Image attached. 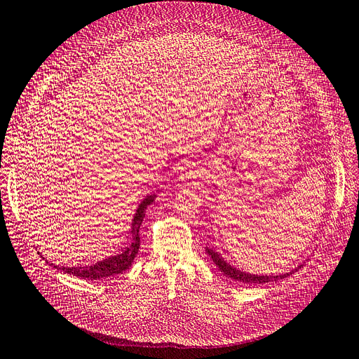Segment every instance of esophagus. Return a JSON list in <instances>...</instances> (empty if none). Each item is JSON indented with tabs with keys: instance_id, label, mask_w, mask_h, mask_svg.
<instances>
[{
	"instance_id": "1",
	"label": "esophagus",
	"mask_w": 359,
	"mask_h": 359,
	"mask_svg": "<svg viewBox=\"0 0 359 359\" xmlns=\"http://www.w3.org/2000/svg\"><path fill=\"white\" fill-rule=\"evenodd\" d=\"M196 177H198L196 170H195L194 167H191V165H184V167L182 168L180 176H179V179H180L182 182H191V180L196 179Z\"/></svg>"
}]
</instances>
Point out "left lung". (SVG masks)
<instances>
[{
  "label": "left lung",
  "instance_id": "1",
  "mask_svg": "<svg viewBox=\"0 0 359 359\" xmlns=\"http://www.w3.org/2000/svg\"><path fill=\"white\" fill-rule=\"evenodd\" d=\"M205 251L207 254L211 257V259L214 261L215 266L218 267V270H220L224 276L230 277L235 280V282H241V283H246V285H257V283H270V282H277V280H282L285 277H287L289 274L294 273L298 269H301V266H298L296 269L290 270L289 273H282L278 276H274V274H251V273H246L243 270H239L236 267L230 266V264L220 255L218 252H215L214 249L205 246Z\"/></svg>",
  "mask_w": 359,
  "mask_h": 359
}]
</instances>
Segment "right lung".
I'll return each mask as SVG.
<instances>
[{"instance_id":"right-lung-1","label":"right lung","mask_w":359,"mask_h":359,"mask_svg":"<svg viewBox=\"0 0 359 359\" xmlns=\"http://www.w3.org/2000/svg\"><path fill=\"white\" fill-rule=\"evenodd\" d=\"M157 198V192H152L149 195H147L141 204H139L133 220H132V226H130V231H132V243L124 248V251L121 254L108 257L105 259H101L95 264H90V266H83V267H66V266H54V269L65 271L67 274L76 276V277H82V278H90V280H102L105 277H110L114 274H120L123 271H126L139 251V246H141V239H139V227H141L144 217L147 212V208L152 204V202ZM53 266V262H50Z\"/></svg>"}]
</instances>
